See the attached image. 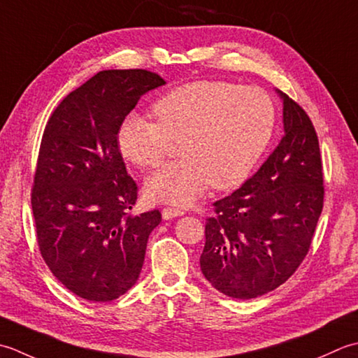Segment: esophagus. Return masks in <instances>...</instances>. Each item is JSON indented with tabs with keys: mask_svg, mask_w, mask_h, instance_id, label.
I'll list each match as a JSON object with an SVG mask.
<instances>
[{
	"mask_svg": "<svg viewBox=\"0 0 358 358\" xmlns=\"http://www.w3.org/2000/svg\"><path fill=\"white\" fill-rule=\"evenodd\" d=\"M184 215V211L179 210V208H171V207H166L162 210V217L164 220H173V217H178Z\"/></svg>",
	"mask_w": 358,
	"mask_h": 358,
	"instance_id": "1",
	"label": "esophagus"
}]
</instances>
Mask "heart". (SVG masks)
Returning <instances> with one entry per match:
<instances>
[{
    "mask_svg": "<svg viewBox=\"0 0 358 358\" xmlns=\"http://www.w3.org/2000/svg\"><path fill=\"white\" fill-rule=\"evenodd\" d=\"M157 123L129 115L117 133L123 159L151 170L164 162L171 142L180 160L147 180L151 201L189 206L213 185L230 189L250 176L275 128L272 99L259 87L225 82H192L152 105Z\"/></svg>",
    "mask_w": 358,
    "mask_h": 358,
    "instance_id": "heart-1",
    "label": "heart"
}]
</instances>
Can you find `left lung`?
Returning <instances> with one entry per match:
<instances>
[{
  "label": "left lung",
  "instance_id": "obj_1",
  "mask_svg": "<svg viewBox=\"0 0 358 358\" xmlns=\"http://www.w3.org/2000/svg\"><path fill=\"white\" fill-rule=\"evenodd\" d=\"M282 100L281 142L261 169L206 224L203 276L221 294L250 300L287 281L306 253L323 210L318 137L304 109Z\"/></svg>",
  "mask_w": 358,
  "mask_h": 358
}]
</instances>
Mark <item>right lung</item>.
Returning a JSON list of instances; mask_svg holds the SVG:
<instances>
[{
	"label": "right lung",
	"mask_w": 358,
	"mask_h": 358,
	"mask_svg": "<svg viewBox=\"0 0 358 358\" xmlns=\"http://www.w3.org/2000/svg\"><path fill=\"white\" fill-rule=\"evenodd\" d=\"M165 80L109 69L68 94L43 133L32 188L36 241L50 272L87 301H113L141 275L159 210L133 215L137 185L117 147L138 99Z\"/></svg>",
	"instance_id": "1"
}]
</instances>
